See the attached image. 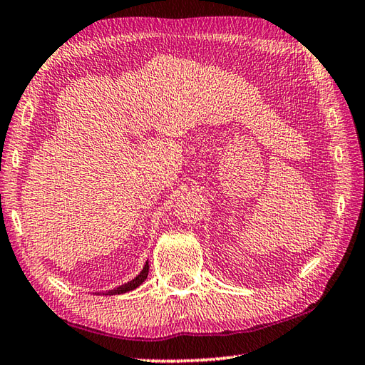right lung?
<instances>
[{
    "label": "right lung",
    "instance_id": "obj_1",
    "mask_svg": "<svg viewBox=\"0 0 365 365\" xmlns=\"http://www.w3.org/2000/svg\"><path fill=\"white\" fill-rule=\"evenodd\" d=\"M148 272H150V264H148V262H146L145 266H143V269H141V272L138 274V276H137L135 279H132L130 282H128V284L116 287V288H113V289H110V292H106V293H102V294L113 296V294H123V293L132 292V289H135V288H138L141 284H143V282H145L146 277H148ZM98 294H101V293H98Z\"/></svg>",
    "mask_w": 365,
    "mask_h": 365
}]
</instances>
